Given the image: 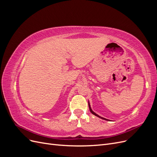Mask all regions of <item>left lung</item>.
Masks as SVG:
<instances>
[{
	"instance_id": "obj_1",
	"label": "left lung",
	"mask_w": 157,
	"mask_h": 157,
	"mask_svg": "<svg viewBox=\"0 0 157 157\" xmlns=\"http://www.w3.org/2000/svg\"><path fill=\"white\" fill-rule=\"evenodd\" d=\"M88 106H89V109H90V112H91L93 115H94L95 116H96V117H99V118H101V119H103V120H105V121H109V119H107V118H103V117H100V116H99L98 114H96V113L95 112H94L93 111H92V108H91V107H90V102L88 101Z\"/></svg>"
}]
</instances>
